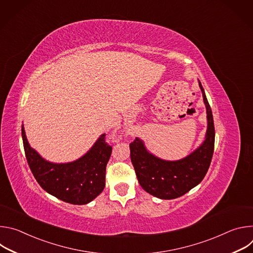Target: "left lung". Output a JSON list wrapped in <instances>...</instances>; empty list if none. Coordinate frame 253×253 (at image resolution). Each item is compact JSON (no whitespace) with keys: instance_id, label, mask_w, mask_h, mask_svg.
I'll list each match as a JSON object with an SVG mask.
<instances>
[{"instance_id":"left-lung-1","label":"left lung","mask_w":253,"mask_h":253,"mask_svg":"<svg viewBox=\"0 0 253 253\" xmlns=\"http://www.w3.org/2000/svg\"><path fill=\"white\" fill-rule=\"evenodd\" d=\"M207 113L205 140L191 154L177 161H166L148 152L144 142L136 138L130 143L131 162L141 187L160 199H175L198 185L211 163L215 130L210 105L199 81Z\"/></svg>"}]
</instances>
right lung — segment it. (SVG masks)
Here are the masks:
<instances>
[{"label":"right lung","instance_id":"obj_1","mask_svg":"<svg viewBox=\"0 0 253 253\" xmlns=\"http://www.w3.org/2000/svg\"><path fill=\"white\" fill-rule=\"evenodd\" d=\"M105 136L102 134L81 158L58 164L45 160L30 146L22 125L24 150L35 179L51 195L75 205L91 202L105 187L106 166L112 153Z\"/></svg>","mask_w":253,"mask_h":253}]
</instances>
